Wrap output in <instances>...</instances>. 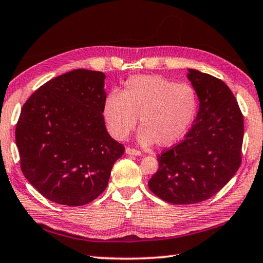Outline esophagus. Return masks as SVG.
<instances>
[{
	"mask_svg": "<svg viewBox=\"0 0 263 263\" xmlns=\"http://www.w3.org/2000/svg\"><path fill=\"white\" fill-rule=\"evenodd\" d=\"M125 152H126V154H130V155H141L140 151H138L136 148H132V147H126Z\"/></svg>",
	"mask_w": 263,
	"mask_h": 263,
	"instance_id": "1",
	"label": "esophagus"
}]
</instances>
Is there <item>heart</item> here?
<instances>
[{"instance_id": "1", "label": "heart", "mask_w": 263, "mask_h": 263, "mask_svg": "<svg viewBox=\"0 0 263 263\" xmlns=\"http://www.w3.org/2000/svg\"><path fill=\"white\" fill-rule=\"evenodd\" d=\"M197 111L195 89L160 75H135L126 80L121 94L112 91L104 102V118L117 139H125L140 117L139 142L154 141L167 147L188 131Z\"/></svg>"}]
</instances>
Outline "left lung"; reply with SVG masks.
<instances>
[{
  "label": "left lung",
  "mask_w": 263,
  "mask_h": 263,
  "mask_svg": "<svg viewBox=\"0 0 263 263\" xmlns=\"http://www.w3.org/2000/svg\"><path fill=\"white\" fill-rule=\"evenodd\" d=\"M199 110L179 144L158 155L148 188L172 204H195L216 195L241 164L243 116L221 80L189 69Z\"/></svg>",
  "instance_id": "obj_1"
}]
</instances>
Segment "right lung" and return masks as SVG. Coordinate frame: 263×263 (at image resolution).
I'll use <instances>...</instances> for the list:
<instances>
[{"instance_id": "1", "label": "right lung", "mask_w": 263, "mask_h": 263, "mask_svg": "<svg viewBox=\"0 0 263 263\" xmlns=\"http://www.w3.org/2000/svg\"><path fill=\"white\" fill-rule=\"evenodd\" d=\"M104 79L96 70H72L44 83L22 108L15 132L21 169L52 202L94 201L125 151L105 128Z\"/></svg>"}]
</instances>
